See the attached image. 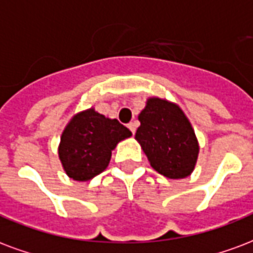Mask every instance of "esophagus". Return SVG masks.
<instances>
[{
	"label": "esophagus",
	"mask_w": 253,
	"mask_h": 253,
	"mask_svg": "<svg viewBox=\"0 0 253 253\" xmlns=\"http://www.w3.org/2000/svg\"><path fill=\"white\" fill-rule=\"evenodd\" d=\"M127 127L130 128V131H131L132 135H134V134H135V130H136V123H135V122H131V123H128V125H127Z\"/></svg>",
	"instance_id": "34e87169"
}]
</instances>
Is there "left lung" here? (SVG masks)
<instances>
[{
    "instance_id": "8db88e82",
    "label": "left lung",
    "mask_w": 253,
    "mask_h": 253,
    "mask_svg": "<svg viewBox=\"0 0 253 253\" xmlns=\"http://www.w3.org/2000/svg\"><path fill=\"white\" fill-rule=\"evenodd\" d=\"M135 139L151 168L169 179L186 178L197 164L200 145L185 112L177 103L151 96L138 115Z\"/></svg>"
}]
</instances>
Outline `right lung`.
<instances>
[{"label":"right lung","instance_id":"add662e5","mask_svg":"<svg viewBox=\"0 0 253 253\" xmlns=\"http://www.w3.org/2000/svg\"><path fill=\"white\" fill-rule=\"evenodd\" d=\"M131 131L99 114L93 107L79 111L69 119L61 132L57 153L69 178L87 182L107 169L111 151Z\"/></svg>","mask_w":253,"mask_h":253}]
</instances>
